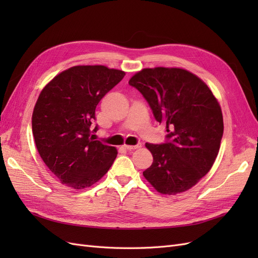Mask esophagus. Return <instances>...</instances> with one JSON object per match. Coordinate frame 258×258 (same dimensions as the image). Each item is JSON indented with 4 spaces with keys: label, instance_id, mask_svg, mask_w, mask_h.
<instances>
[{
    "label": "esophagus",
    "instance_id": "esophagus-1",
    "mask_svg": "<svg viewBox=\"0 0 258 258\" xmlns=\"http://www.w3.org/2000/svg\"><path fill=\"white\" fill-rule=\"evenodd\" d=\"M142 146L141 143H139L137 145H124V148H126L127 151H134V150H138V148H140Z\"/></svg>",
    "mask_w": 258,
    "mask_h": 258
}]
</instances>
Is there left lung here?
<instances>
[{
	"label": "left lung",
	"mask_w": 258,
	"mask_h": 258,
	"mask_svg": "<svg viewBox=\"0 0 258 258\" xmlns=\"http://www.w3.org/2000/svg\"><path fill=\"white\" fill-rule=\"evenodd\" d=\"M129 85L142 93L168 132L166 143L145 144L154 160L144 177L160 194L191 188L220 151L224 122L216 98L198 76L178 68L143 69Z\"/></svg>",
	"instance_id": "1"
}]
</instances>
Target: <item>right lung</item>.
Masks as SVG:
<instances>
[{
    "label": "right lung",
    "instance_id": "1",
    "mask_svg": "<svg viewBox=\"0 0 258 258\" xmlns=\"http://www.w3.org/2000/svg\"><path fill=\"white\" fill-rule=\"evenodd\" d=\"M123 71L104 66H76L45 86L32 115L41 158L62 184L84 189L97 183L117 156L114 146L93 141L96 107L118 84Z\"/></svg>",
    "mask_w": 258,
    "mask_h": 258
}]
</instances>
